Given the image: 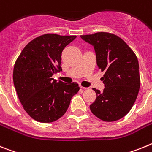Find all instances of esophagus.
<instances>
[{"instance_id":"34e87169","label":"esophagus","mask_w":152,"mask_h":152,"mask_svg":"<svg viewBox=\"0 0 152 152\" xmlns=\"http://www.w3.org/2000/svg\"><path fill=\"white\" fill-rule=\"evenodd\" d=\"M80 88H81V89H89L88 87H84V86H80Z\"/></svg>"}]
</instances>
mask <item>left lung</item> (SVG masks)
<instances>
[{
    "label": "left lung",
    "mask_w": 152,
    "mask_h": 152,
    "mask_svg": "<svg viewBox=\"0 0 152 152\" xmlns=\"http://www.w3.org/2000/svg\"><path fill=\"white\" fill-rule=\"evenodd\" d=\"M80 37L94 47L99 69L105 72L101 78L105 89H93L97 97L89 106L91 112L105 122L120 119L131 110L139 91L137 56L115 34L99 32Z\"/></svg>",
    "instance_id": "left-lung-1"
}]
</instances>
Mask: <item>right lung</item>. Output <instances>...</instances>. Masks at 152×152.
I'll return each instance as SVG.
<instances>
[{
  "label": "right lung",
  "mask_w": 152,
  "mask_h": 152,
  "mask_svg": "<svg viewBox=\"0 0 152 152\" xmlns=\"http://www.w3.org/2000/svg\"><path fill=\"white\" fill-rule=\"evenodd\" d=\"M76 36L47 34L31 40L16 61L13 80L27 114L39 122H53L65 114L72 97L80 90L76 83H57L52 76L62 71L63 49Z\"/></svg>",
  "instance_id": "obj_1"
}]
</instances>
